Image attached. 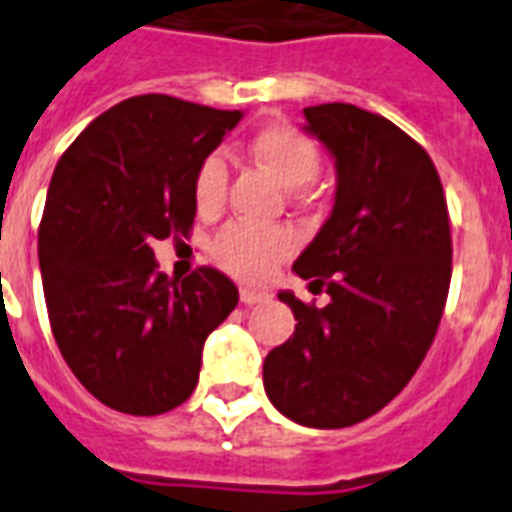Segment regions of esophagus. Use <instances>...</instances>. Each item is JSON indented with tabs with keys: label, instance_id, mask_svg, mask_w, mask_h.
Instances as JSON below:
<instances>
[{
	"label": "esophagus",
	"instance_id": "1",
	"mask_svg": "<svg viewBox=\"0 0 512 512\" xmlns=\"http://www.w3.org/2000/svg\"><path fill=\"white\" fill-rule=\"evenodd\" d=\"M269 293L264 291H251V288H243L240 291V301H243L245 307H253V304H261V301H267Z\"/></svg>",
	"mask_w": 512,
	"mask_h": 512
}]
</instances>
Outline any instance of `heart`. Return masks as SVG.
<instances>
[{"label": "heart", "mask_w": 512, "mask_h": 512, "mask_svg": "<svg viewBox=\"0 0 512 512\" xmlns=\"http://www.w3.org/2000/svg\"><path fill=\"white\" fill-rule=\"evenodd\" d=\"M248 149L285 189L310 184L320 170V149L307 133L288 122H269L248 141ZM229 168L219 152L208 154L194 173V202L205 216L219 213L227 197ZM293 237L283 227L232 221L211 245L216 264L237 280H264L291 253Z\"/></svg>", "instance_id": "1"}]
</instances>
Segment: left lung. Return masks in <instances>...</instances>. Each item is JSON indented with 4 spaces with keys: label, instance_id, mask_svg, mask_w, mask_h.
Listing matches in <instances>:
<instances>
[{
    "label": "left lung",
    "instance_id": "left-lung-1",
    "mask_svg": "<svg viewBox=\"0 0 512 512\" xmlns=\"http://www.w3.org/2000/svg\"><path fill=\"white\" fill-rule=\"evenodd\" d=\"M304 120L334 157L336 197L293 272L331 301L277 293L299 323L264 360V390L293 422L336 430L417 374L449 296L451 229L430 154L398 125L352 104L307 106Z\"/></svg>",
    "mask_w": 512,
    "mask_h": 512
}]
</instances>
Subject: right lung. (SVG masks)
<instances>
[{"instance_id":"right-lung-1","label":"right lung","mask_w":512,"mask_h":512,"mask_svg":"<svg viewBox=\"0 0 512 512\" xmlns=\"http://www.w3.org/2000/svg\"><path fill=\"white\" fill-rule=\"evenodd\" d=\"M243 112L136 95L63 152L39 224V269L55 342L104 406L154 417L197 387L202 344L237 307L219 269L168 280L152 243L189 235L194 173Z\"/></svg>"}]
</instances>
